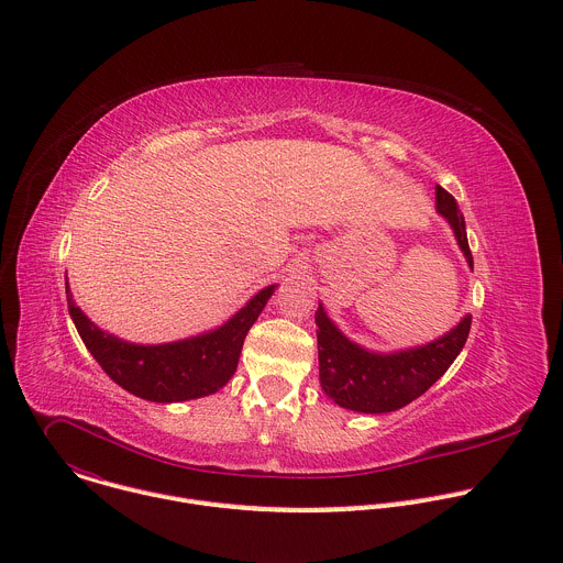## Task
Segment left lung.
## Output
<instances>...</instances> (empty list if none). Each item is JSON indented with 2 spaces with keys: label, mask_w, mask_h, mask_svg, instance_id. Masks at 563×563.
<instances>
[{
  "label": "left lung",
  "mask_w": 563,
  "mask_h": 563,
  "mask_svg": "<svg viewBox=\"0 0 563 563\" xmlns=\"http://www.w3.org/2000/svg\"><path fill=\"white\" fill-rule=\"evenodd\" d=\"M437 209L452 224L459 247L472 267L465 220L454 196L441 185H437ZM316 325L318 378L325 394L332 396L341 408L383 415L412 404L448 372L467 341L472 318L465 316L452 332L426 347L398 354H372L350 343L334 328L323 307L316 311Z\"/></svg>",
  "instance_id": "8db88e82"
}]
</instances>
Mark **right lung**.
I'll list each match as a JSON object with an SVG mask.
<instances>
[{
    "mask_svg": "<svg viewBox=\"0 0 563 563\" xmlns=\"http://www.w3.org/2000/svg\"><path fill=\"white\" fill-rule=\"evenodd\" d=\"M272 294L274 285L265 287L220 330L205 336L167 345H133L98 330L75 307L66 283L68 311L87 350L118 385L155 404H174L218 391L233 376L245 336Z\"/></svg>",
    "mask_w": 563,
    "mask_h": 563,
    "instance_id": "right-lung-1",
    "label": "right lung"
}]
</instances>
